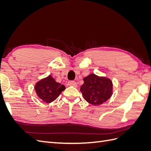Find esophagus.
I'll return each instance as SVG.
<instances>
[{
	"label": "esophagus",
	"mask_w": 151,
	"mask_h": 151,
	"mask_svg": "<svg viewBox=\"0 0 151 151\" xmlns=\"http://www.w3.org/2000/svg\"><path fill=\"white\" fill-rule=\"evenodd\" d=\"M68 86H73V87H76H76L77 86V83H76L75 81H68Z\"/></svg>",
	"instance_id": "obj_1"
}]
</instances>
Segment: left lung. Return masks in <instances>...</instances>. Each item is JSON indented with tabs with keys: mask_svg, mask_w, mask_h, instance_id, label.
Wrapping results in <instances>:
<instances>
[{
	"mask_svg": "<svg viewBox=\"0 0 151 151\" xmlns=\"http://www.w3.org/2000/svg\"><path fill=\"white\" fill-rule=\"evenodd\" d=\"M81 86L83 97L94 106L102 104L110 98L113 94V83L110 79L91 74L83 79Z\"/></svg>",
	"mask_w": 151,
	"mask_h": 151,
	"instance_id": "1",
	"label": "left lung"
}]
</instances>
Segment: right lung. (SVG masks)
I'll return each mask as SVG.
<instances>
[{
	"label": "right lung",
	"mask_w": 151,
	"mask_h": 151,
	"mask_svg": "<svg viewBox=\"0 0 151 151\" xmlns=\"http://www.w3.org/2000/svg\"><path fill=\"white\" fill-rule=\"evenodd\" d=\"M65 89V86L57 83L51 75L40 80L35 85L37 96L47 103L55 101Z\"/></svg>",
	"instance_id": "add662e5"
}]
</instances>
